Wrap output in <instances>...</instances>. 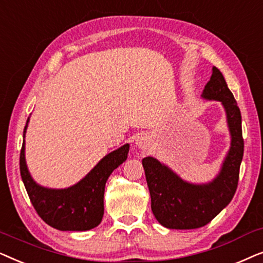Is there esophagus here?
I'll return each instance as SVG.
<instances>
[{"label": "esophagus", "mask_w": 263, "mask_h": 263, "mask_svg": "<svg viewBox=\"0 0 263 263\" xmlns=\"http://www.w3.org/2000/svg\"><path fill=\"white\" fill-rule=\"evenodd\" d=\"M136 145H138L140 148L145 149L149 146V139L147 138L146 135L141 134L140 136H138V139H136Z\"/></svg>", "instance_id": "1"}]
</instances>
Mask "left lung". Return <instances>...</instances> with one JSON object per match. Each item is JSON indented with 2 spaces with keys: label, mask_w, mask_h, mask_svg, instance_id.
Returning <instances> with one entry per match:
<instances>
[{
  "label": "left lung",
  "mask_w": 263,
  "mask_h": 263,
  "mask_svg": "<svg viewBox=\"0 0 263 263\" xmlns=\"http://www.w3.org/2000/svg\"><path fill=\"white\" fill-rule=\"evenodd\" d=\"M203 98L222 103L232 141L220 174L204 185L189 184L152 157L142 159L151 194V207L157 220L167 229H199L213 220L235 195L243 159L244 140L239 107L218 68L213 67Z\"/></svg>",
  "instance_id": "1"
}]
</instances>
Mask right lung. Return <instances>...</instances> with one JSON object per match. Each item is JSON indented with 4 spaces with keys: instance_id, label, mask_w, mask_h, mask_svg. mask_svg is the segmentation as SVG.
Returning a JSON list of instances; mask_svg holds the SVG:
<instances>
[{
    "instance_id": "add662e5",
    "label": "right lung",
    "mask_w": 263,
    "mask_h": 263,
    "mask_svg": "<svg viewBox=\"0 0 263 263\" xmlns=\"http://www.w3.org/2000/svg\"><path fill=\"white\" fill-rule=\"evenodd\" d=\"M25 132L26 127L24 134ZM128 152L127 143L104 157L78 184L55 190L39 186L31 178L25 161L24 141L20 152L21 178L35 212L46 224L61 231H87L102 221L105 183L111 172L127 159Z\"/></svg>"
}]
</instances>
